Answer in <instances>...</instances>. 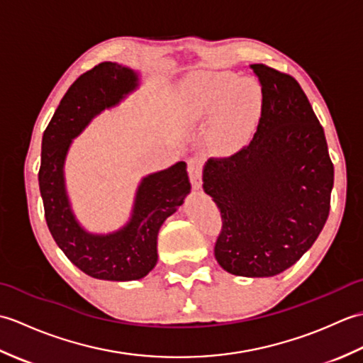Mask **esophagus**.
Segmentation results:
<instances>
[{
	"mask_svg": "<svg viewBox=\"0 0 363 363\" xmlns=\"http://www.w3.org/2000/svg\"><path fill=\"white\" fill-rule=\"evenodd\" d=\"M187 165H189V176H190V182L191 186L195 189H199L203 184V159L201 157H190L187 160Z\"/></svg>",
	"mask_w": 363,
	"mask_h": 363,
	"instance_id": "34e87169",
	"label": "esophagus"
}]
</instances>
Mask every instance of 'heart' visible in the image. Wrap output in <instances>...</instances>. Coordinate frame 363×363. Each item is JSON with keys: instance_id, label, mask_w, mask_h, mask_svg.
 <instances>
[{"instance_id": "heart-1", "label": "heart", "mask_w": 363, "mask_h": 363, "mask_svg": "<svg viewBox=\"0 0 363 363\" xmlns=\"http://www.w3.org/2000/svg\"><path fill=\"white\" fill-rule=\"evenodd\" d=\"M194 89L199 104L211 113L223 108L217 133V145L233 151L250 134L252 120L260 106V91L256 84L242 81L234 73H209L194 78Z\"/></svg>"}]
</instances>
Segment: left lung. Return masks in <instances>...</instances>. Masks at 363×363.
<instances>
[{
    "instance_id": "1",
    "label": "left lung",
    "mask_w": 363,
    "mask_h": 363,
    "mask_svg": "<svg viewBox=\"0 0 363 363\" xmlns=\"http://www.w3.org/2000/svg\"><path fill=\"white\" fill-rule=\"evenodd\" d=\"M262 91L251 142L211 157L203 189L220 209L215 259L228 273L276 276L301 259L328 220L334 164L325 130L293 76L250 65Z\"/></svg>"
}]
</instances>
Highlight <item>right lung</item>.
Returning <instances> with one entry per match:
<instances>
[{"label":"right lung","mask_w":363,"mask_h":363,"mask_svg":"<svg viewBox=\"0 0 363 363\" xmlns=\"http://www.w3.org/2000/svg\"><path fill=\"white\" fill-rule=\"evenodd\" d=\"M137 87L129 68L103 62L81 74L54 112L42 138L38 186L50 233L68 260L81 272L104 281H135L157 262V234L190 191L186 162L150 174L137 191L133 218L121 230L91 235L74 220L64 186V159L72 138L106 107Z\"/></svg>","instance_id":"add662e5"}]
</instances>
